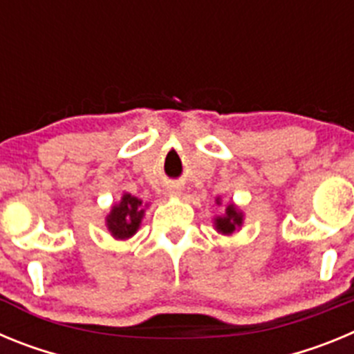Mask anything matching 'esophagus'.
<instances>
[{"mask_svg":"<svg viewBox=\"0 0 354 354\" xmlns=\"http://www.w3.org/2000/svg\"><path fill=\"white\" fill-rule=\"evenodd\" d=\"M168 196H175V198H177V196H180V189L177 186H170L168 187Z\"/></svg>","mask_w":354,"mask_h":354,"instance_id":"34e87169","label":"esophagus"}]
</instances>
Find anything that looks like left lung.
<instances>
[{
    "instance_id": "1",
    "label": "left lung",
    "mask_w": 354,
    "mask_h": 354,
    "mask_svg": "<svg viewBox=\"0 0 354 354\" xmlns=\"http://www.w3.org/2000/svg\"><path fill=\"white\" fill-rule=\"evenodd\" d=\"M216 204L218 205L221 204L220 198H216ZM241 225H243V212H241L234 204L227 205L223 216H216L214 218L216 230L223 234V236H230V234H234Z\"/></svg>"
}]
</instances>
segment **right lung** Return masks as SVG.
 I'll return each instance as SVG.
<instances>
[{
    "mask_svg": "<svg viewBox=\"0 0 354 354\" xmlns=\"http://www.w3.org/2000/svg\"><path fill=\"white\" fill-rule=\"evenodd\" d=\"M145 214L143 202L136 196L124 193L118 204L111 207L106 216V227L115 239H129L140 228L142 218Z\"/></svg>",
    "mask_w": 354,
    "mask_h": 354,
    "instance_id": "obj_1",
    "label": "right lung"
}]
</instances>
